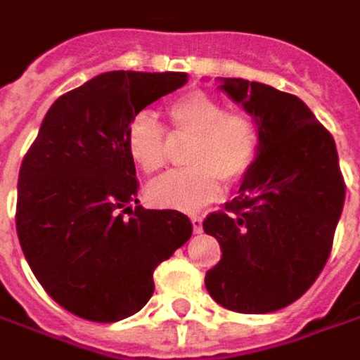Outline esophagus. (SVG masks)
I'll list each match as a JSON object with an SVG mask.
<instances>
[{
  "instance_id": "esophagus-1",
  "label": "esophagus",
  "mask_w": 360,
  "mask_h": 360,
  "mask_svg": "<svg viewBox=\"0 0 360 360\" xmlns=\"http://www.w3.org/2000/svg\"><path fill=\"white\" fill-rule=\"evenodd\" d=\"M191 224H193V232L195 234L203 232V218L201 216H191Z\"/></svg>"
}]
</instances>
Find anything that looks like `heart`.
Returning a JSON list of instances; mask_svg holds the SVG:
<instances>
[{
  "instance_id": "1",
  "label": "heart",
  "mask_w": 360,
  "mask_h": 360,
  "mask_svg": "<svg viewBox=\"0 0 360 360\" xmlns=\"http://www.w3.org/2000/svg\"><path fill=\"white\" fill-rule=\"evenodd\" d=\"M173 134L191 138L185 162L189 169L167 173L146 187L159 207L193 212L214 201L226 183L243 181L259 157V132L250 117L226 112L222 101L203 91L175 99L169 110ZM126 150L142 173H155L169 160V138L157 117L140 112L126 128Z\"/></svg>"
}]
</instances>
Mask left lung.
Listing matches in <instances>:
<instances>
[{
  "mask_svg": "<svg viewBox=\"0 0 360 360\" xmlns=\"http://www.w3.org/2000/svg\"><path fill=\"white\" fill-rule=\"evenodd\" d=\"M218 81L252 117L259 157L238 198L203 220L222 246L205 287L226 309L269 314L300 300L324 269L345 181L334 138L300 97L246 79Z\"/></svg>",
  "mask_w": 360,
  "mask_h": 360,
  "instance_id": "8db88e82",
  "label": "left lung"
}]
</instances>
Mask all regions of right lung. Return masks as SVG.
Segmentation results:
<instances>
[{
	"label": "right lung",
	"mask_w": 360,
	"mask_h": 360,
	"mask_svg": "<svg viewBox=\"0 0 360 360\" xmlns=\"http://www.w3.org/2000/svg\"><path fill=\"white\" fill-rule=\"evenodd\" d=\"M185 83L187 73L97 75L54 101L22 160L15 228L24 257L44 291L79 318L136 314L155 291V269L193 232L177 210L134 207L140 185L126 150L130 120Z\"/></svg>",
	"instance_id": "1"
}]
</instances>
